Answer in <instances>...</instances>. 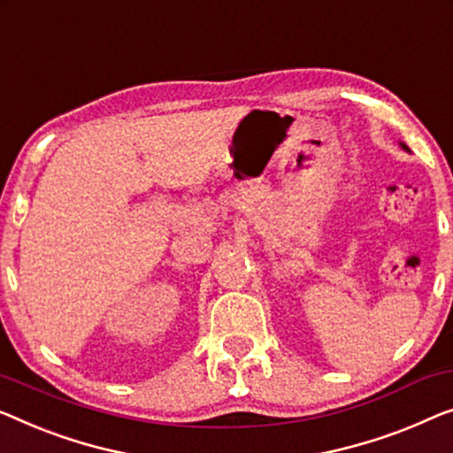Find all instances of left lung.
Segmentation results:
<instances>
[{
  "label": "left lung",
  "instance_id": "8db88e82",
  "mask_svg": "<svg viewBox=\"0 0 453 453\" xmlns=\"http://www.w3.org/2000/svg\"><path fill=\"white\" fill-rule=\"evenodd\" d=\"M401 147H403V149H406V145H403V142H401ZM406 150H409V149H406Z\"/></svg>",
  "mask_w": 453,
  "mask_h": 453
}]
</instances>
